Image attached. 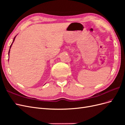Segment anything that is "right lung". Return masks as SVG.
I'll return each mask as SVG.
<instances>
[{
	"instance_id": "right-lung-1",
	"label": "right lung",
	"mask_w": 125,
	"mask_h": 125,
	"mask_svg": "<svg viewBox=\"0 0 125 125\" xmlns=\"http://www.w3.org/2000/svg\"><path fill=\"white\" fill-rule=\"evenodd\" d=\"M15 38H16V36H15V37H14V39H13V42H12V44H11V45H10V49H9V52H8V55H9V52H10V48H11V46H12V43H13V42L14 41ZM8 60H9V59H8Z\"/></svg>"
}]
</instances>
